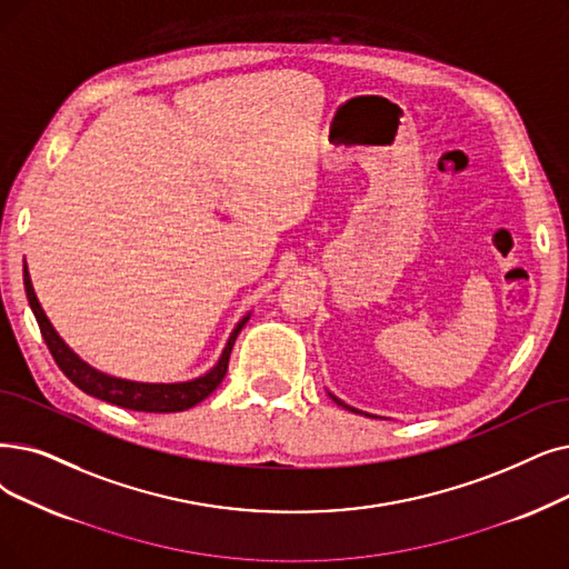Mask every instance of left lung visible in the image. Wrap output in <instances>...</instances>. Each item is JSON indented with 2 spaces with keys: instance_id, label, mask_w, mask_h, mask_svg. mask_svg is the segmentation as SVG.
Instances as JSON below:
<instances>
[{
  "instance_id": "1",
  "label": "left lung",
  "mask_w": 569,
  "mask_h": 569,
  "mask_svg": "<svg viewBox=\"0 0 569 569\" xmlns=\"http://www.w3.org/2000/svg\"><path fill=\"white\" fill-rule=\"evenodd\" d=\"M328 395H330V398L339 405V407H343V409H349V411H353V413H365V411H360V409H356V407H349V405H346V402H341L339 398H337V395H332L330 390H328ZM365 416H369V418H379V416H372V413H365Z\"/></svg>"
}]
</instances>
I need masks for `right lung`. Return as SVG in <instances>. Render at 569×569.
I'll list each match as a JSON object with an SVG mask.
<instances>
[{"instance_id":"right-lung-1","label":"right lung","mask_w":569,"mask_h":569,"mask_svg":"<svg viewBox=\"0 0 569 569\" xmlns=\"http://www.w3.org/2000/svg\"><path fill=\"white\" fill-rule=\"evenodd\" d=\"M22 283H24V295H28L30 309L37 318L39 330L43 335V341L48 346V351L56 358L58 367L62 369V375L81 388L86 395H92L97 400H104L109 405L122 407V409H132V411H146V413H174V411H186L194 405H200L204 398L218 388V383L223 381L226 372H228V362H230V353L232 346L237 341V335L241 332V328L246 326V320L251 318V311L239 318V323L234 326V330L230 332L226 349L220 353V358L216 360V365L204 372L202 377H194L190 381H174V383H146V381H130V379H120V377H111L94 369L92 365H88L86 360H81L77 353H73L69 346L64 343V339L58 335V330L53 328L51 320H48L32 279H30V269L28 262H22Z\"/></svg>"}]
</instances>
